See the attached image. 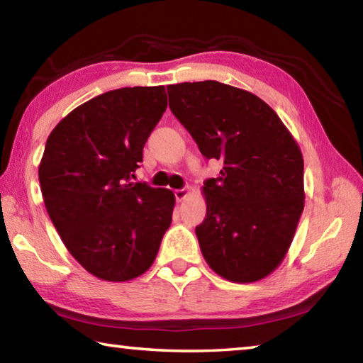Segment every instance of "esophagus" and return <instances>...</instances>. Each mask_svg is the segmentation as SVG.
<instances>
[{"label":"esophagus","instance_id":"obj_1","mask_svg":"<svg viewBox=\"0 0 363 363\" xmlns=\"http://www.w3.org/2000/svg\"><path fill=\"white\" fill-rule=\"evenodd\" d=\"M174 195H176V200H177V201H182V200H186L187 196L190 195V187L177 189V190H174Z\"/></svg>","mask_w":363,"mask_h":363}]
</instances>
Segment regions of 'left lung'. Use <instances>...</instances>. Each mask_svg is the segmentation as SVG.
Returning a JSON list of instances; mask_svg holds the SVG:
<instances>
[{"label": "left lung", "instance_id": "left-lung-1", "mask_svg": "<svg viewBox=\"0 0 363 363\" xmlns=\"http://www.w3.org/2000/svg\"><path fill=\"white\" fill-rule=\"evenodd\" d=\"M169 108L208 160L224 163L203 186L206 218L196 225L201 255L235 284L277 269L304 210V160L266 102L213 79L169 84Z\"/></svg>", "mask_w": 363, "mask_h": 363}]
</instances>
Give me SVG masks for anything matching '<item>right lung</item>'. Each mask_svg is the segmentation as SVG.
I'll return each instance as SVG.
<instances>
[{
	"label": "right lung",
	"mask_w": 363,
	"mask_h": 363,
	"mask_svg": "<svg viewBox=\"0 0 363 363\" xmlns=\"http://www.w3.org/2000/svg\"><path fill=\"white\" fill-rule=\"evenodd\" d=\"M167 106L164 86L108 91L72 110L46 140V211L69 253L101 280L149 270L173 219L169 189L131 181Z\"/></svg>",
	"instance_id": "add662e5"
}]
</instances>
